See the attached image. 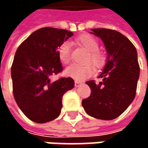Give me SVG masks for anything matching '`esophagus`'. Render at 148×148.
<instances>
[{"mask_svg":"<svg viewBox=\"0 0 148 148\" xmlns=\"http://www.w3.org/2000/svg\"><path fill=\"white\" fill-rule=\"evenodd\" d=\"M80 85H81V82H79V81H75L74 82V86L75 87H79Z\"/></svg>","mask_w":148,"mask_h":148,"instance_id":"1","label":"esophagus"}]
</instances>
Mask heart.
<instances>
[{
	"mask_svg": "<svg viewBox=\"0 0 148 148\" xmlns=\"http://www.w3.org/2000/svg\"><path fill=\"white\" fill-rule=\"evenodd\" d=\"M77 43L83 46L87 51L85 62H90L95 67L99 68L103 65L104 57L103 55L98 50V41L89 34H83L77 38ZM57 53L60 61L63 64H69L71 61V45L66 41L62 43L57 49ZM93 74V67L90 63L84 65L73 64L65 69V74L76 81H83L86 79L91 77Z\"/></svg>",
	"mask_w": 148,
	"mask_h": 148,
	"instance_id": "heart-1",
	"label": "heart"
}]
</instances>
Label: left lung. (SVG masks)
<instances>
[{
    "instance_id": "8db88e82",
    "label": "left lung",
    "mask_w": 148,
    "mask_h": 148,
    "mask_svg": "<svg viewBox=\"0 0 148 148\" xmlns=\"http://www.w3.org/2000/svg\"><path fill=\"white\" fill-rule=\"evenodd\" d=\"M92 34L102 39L108 56L102 80L86 83L91 88L89 98L82 100L86 112L98 119L112 120L123 113L133 102L140 76L137 51L122 33L104 28L91 29Z\"/></svg>"
}]
</instances>
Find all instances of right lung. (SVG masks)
<instances>
[{
    "mask_svg": "<svg viewBox=\"0 0 148 148\" xmlns=\"http://www.w3.org/2000/svg\"><path fill=\"white\" fill-rule=\"evenodd\" d=\"M74 36L73 32L52 27L32 32L15 53L11 68L15 101L32 121L45 123L61 113L62 96L73 89L72 78L50 80V76L62 71L57 49Z\"/></svg>",
    "mask_w": 148,
    "mask_h": 148,
    "instance_id": "obj_1",
    "label": "right lung"
}]
</instances>
